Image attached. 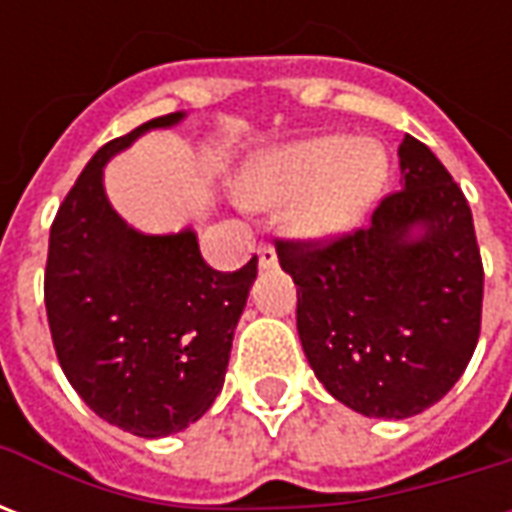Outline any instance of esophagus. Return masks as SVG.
I'll use <instances>...</instances> for the list:
<instances>
[{
    "instance_id": "1",
    "label": "esophagus",
    "mask_w": 512,
    "mask_h": 512,
    "mask_svg": "<svg viewBox=\"0 0 512 512\" xmlns=\"http://www.w3.org/2000/svg\"><path fill=\"white\" fill-rule=\"evenodd\" d=\"M257 263H260V268H274V266H277V249H274L271 244L257 246Z\"/></svg>"
}]
</instances>
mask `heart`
<instances>
[{"label": "heart", "instance_id": "b5f03b06", "mask_svg": "<svg viewBox=\"0 0 512 512\" xmlns=\"http://www.w3.org/2000/svg\"><path fill=\"white\" fill-rule=\"evenodd\" d=\"M389 175L384 147L370 139L315 136L279 147L257 161L246 178L255 208L288 205V227L304 241L348 233L376 200Z\"/></svg>", "mask_w": 512, "mask_h": 512}]
</instances>
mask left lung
<instances>
[{
	"mask_svg": "<svg viewBox=\"0 0 512 512\" xmlns=\"http://www.w3.org/2000/svg\"><path fill=\"white\" fill-rule=\"evenodd\" d=\"M403 189L334 244L279 241L296 282L301 348L326 392L356 414L406 419L439 403L480 337L483 260L469 202L411 134Z\"/></svg>",
	"mask_w": 512,
	"mask_h": 512,
	"instance_id": "1",
	"label": "left lung"
}]
</instances>
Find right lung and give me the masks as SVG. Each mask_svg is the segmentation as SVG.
Instances as JSON below:
<instances>
[{
    "label": "right lung",
    "mask_w": 512,
    "mask_h": 512,
    "mask_svg": "<svg viewBox=\"0 0 512 512\" xmlns=\"http://www.w3.org/2000/svg\"><path fill=\"white\" fill-rule=\"evenodd\" d=\"M183 117H156L106 142L49 235L43 293L62 373L98 417L142 439L180 433L213 406L257 277V257L233 274L213 271L191 227L139 233L106 197V164Z\"/></svg>",
    "instance_id": "add662e5"
}]
</instances>
